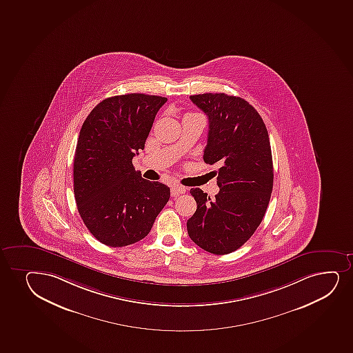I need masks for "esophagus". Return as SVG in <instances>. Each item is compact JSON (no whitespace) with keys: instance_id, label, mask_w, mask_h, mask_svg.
Instances as JSON below:
<instances>
[{"instance_id":"1","label":"esophagus","mask_w":353,"mask_h":353,"mask_svg":"<svg viewBox=\"0 0 353 353\" xmlns=\"http://www.w3.org/2000/svg\"><path fill=\"white\" fill-rule=\"evenodd\" d=\"M185 193H186V187L181 186V185H174L170 188L172 196H178V195L185 194Z\"/></svg>"}]
</instances>
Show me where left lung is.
I'll list each match as a JSON object with an SVG mask.
<instances>
[{
  "mask_svg": "<svg viewBox=\"0 0 353 353\" xmlns=\"http://www.w3.org/2000/svg\"><path fill=\"white\" fill-rule=\"evenodd\" d=\"M190 99L208 118L203 161L220 165V191L212 200L192 188L196 211L187 220V232L205 251L228 254L251 238L268 210L273 188L270 138L259 113L241 97L206 93Z\"/></svg>",
  "mask_w": 353,
  "mask_h": 353,
  "instance_id": "left-lung-1",
  "label": "left lung"
}]
</instances>
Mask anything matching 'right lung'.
Here are the masks:
<instances>
[{
  "label": "right lung",
  "mask_w": 353,
  "mask_h": 353,
  "mask_svg": "<svg viewBox=\"0 0 353 353\" xmlns=\"http://www.w3.org/2000/svg\"><path fill=\"white\" fill-rule=\"evenodd\" d=\"M166 101L139 93L108 97L82 125L73 166L77 211L88 231L110 248L143 239L170 200V187L142 178L132 162Z\"/></svg>",
  "instance_id": "right-lung-1"
}]
</instances>
